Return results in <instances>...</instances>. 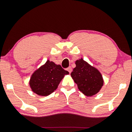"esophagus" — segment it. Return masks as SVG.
Wrapping results in <instances>:
<instances>
[{"mask_svg": "<svg viewBox=\"0 0 132 132\" xmlns=\"http://www.w3.org/2000/svg\"><path fill=\"white\" fill-rule=\"evenodd\" d=\"M67 70H68L69 71V72L70 74L71 73V72L72 71V68H71V67H69V68L67 69Z\"/></svg>", "mask_w": 132, "mask_h": 132, "instance_id": "esophagus-1", "label": "esophagus"}]
</instances>
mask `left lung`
I'll use <instances>...</instances> for the list:
<instances>
[{"label":"left lung","instance_id":"1","mask_svg":"<svg viewBox=\"0 0 132 132\" xmlns=\"http://www.w3.org/2000/svg\"><path fill=\"white\" fill-rule=\"evenodd\" d=\"M76 67L71 76L79 91L87 96H92L100 91L104 84L102 74L83 58L75 61Z\"/></svg>","mask_w":132,"mask_h":132}]
</instances>
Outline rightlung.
<instances>
[{
    "instance_id": "1",
    "label": "right lung",
    "mask_w": 132,
    "mask_h": 132,
    "mask_svg": "<svg viewBox=\"0 0 132 132\" xmlns=\"http://www.w3.org/2000/svg\"><path fill=\"white\" fill-rule=\"evenodd\" d=\"M68 74L69 72L64 70L60 64L48 60L33 72L29 82V87L39 96H48L58 88L62 79Z\"/></svg>"
}]
</instances>
